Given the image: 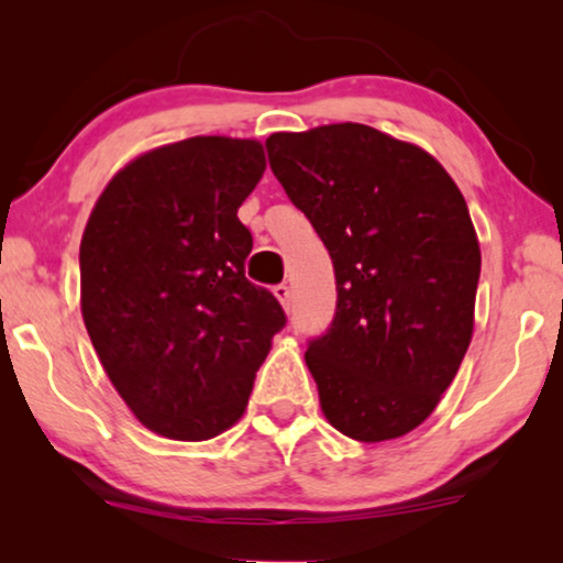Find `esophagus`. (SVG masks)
<instances>
[{
    "label": "esophagus",
    "instance_id": "esophagus-1",
    "mask_svg": "<svg viewBox=\"0 0 563 563\" xmlns=\"http://www.w3.org/2000/svg\"><path fill=\"white\" fill-rule=\"evenodd\" d=\"M274 297L279 299V305L284 307V310H289V302H291V289L287 287V284H279V287H274Z\"/></svg>",
    "mask_w": 563,
    "mask_h": 563
}]
</instances>
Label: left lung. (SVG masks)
<instances>
[{"instance_id": "8db88e82", "label": "left lung", "mask_w": 563, "mask_h": 563, "mask_svg": "<svg viewBox=\"0 0 563 563\" xmlns=\"http://www.w3.org/2000/svg\"><path fill=\"white\" fill-rule=\"evenodd\" d=\"M266 148L335 268L333 325L305 351L322 415L353 441L402 438L474 335L482 251L466 199L420 145L358 122L274 133Z\"/></svg>"}]
</instances>
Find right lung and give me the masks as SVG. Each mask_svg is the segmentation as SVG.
<instances>
[{"instance_id":"add662e5","label":"right lung","mask_w":563,"mask_h":563,"mask_svg":"<svg viewBox=\"0 0 563 563\" xmlns=\"http://www.w3.org/2000/svg\"><path fill=\"white\" fill-rule=\"evenodd\" d=\"M266 172L253 137L158 145L112 176L81 235V314L135 420L207 441L243 418L284 310L245 279L238 207Z\"/></svg>"}]
</instances>
